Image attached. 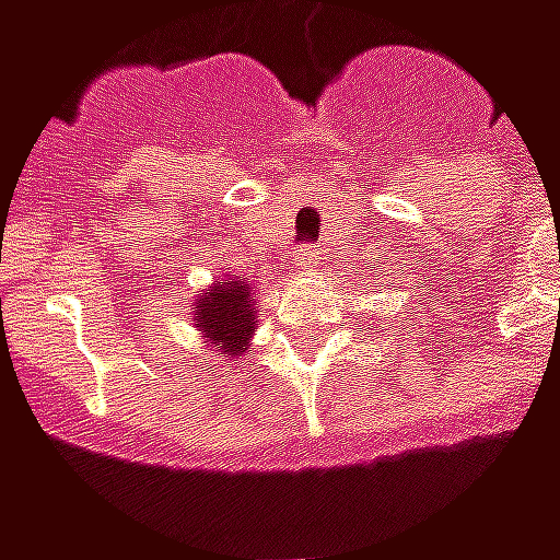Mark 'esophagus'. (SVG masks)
Wrapping results in <instances>:
<instances>
[{"mask_svg": "<svg viewBox=\"0 0 560 560\" xmlns=\"http://www.w3.org/2000/svg\"><path fill=\"white\" fill-rule=\"evenodd\" d=\"M293 264L300 269H308L317 264V245L315 243H305L296 248V255H293Z\"/></svg>", "mask_w": 560, "mask_h": 560, "instance_id": "esophagus-1", "label": "esophagus"}]
</instances>
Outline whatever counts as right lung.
I'll use <instances>...</instances> for the list:
<instances>
[{
    "instance_id": "1",
    "label": "right lung",
    "mask_w": 560,
    "mask_h": 560,
    "mask_svg": "<svg viewBox=\"0 0 560 560\" xmlns=\"http://www.w3.org/2000/svg\"><path fill=\"white\" fill-rule=\"evenodd\" d=\"M197 327L203 329L209 345L228 357H240L255 329V305L248 300L245 281H219L197 303Z\"/></svg>"
}]
</instances>
